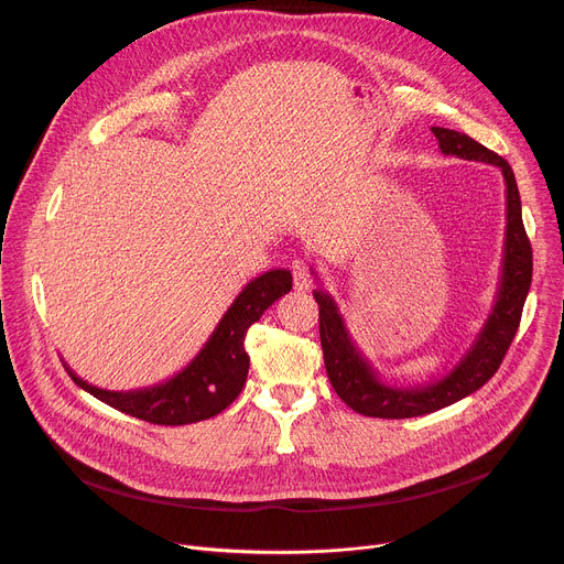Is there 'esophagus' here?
<instances>
[{"label": "esophagus", "instance_id": "esophagus-1", "mask_svg": "<svg viewBox=\"0 0 564 564\" xmlns=\"http://www.w3.org/2000/svg\"><path fill=\"white\" fill-rule=\"evenodd\" d=\"M292 276H294V288L296 290H310L312 285V274H310V265L301 259L292 261Z\"/></svg>", "mask_w": 564, "mask_h": 564}]
</instances>
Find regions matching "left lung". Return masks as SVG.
<instances>
[{"label": "left lung", "mask_w": 564, "mask_h": 564, "mask_svg": "<svg viewBox=\"0 0 564 564\" xmlns=\"http://www.w3.org/2000/svg\"><path fill=\"white\" fill-rule=\"evenodd\" d=\"M431 131L437 138L444 155L477 160V163L500 167L505 176L507 231L500 285L489 318L477 333L473 346L453 366V370L431 383H420L411 388L390 386L381 381L379 372L355 346L346 328V321L339 312V305L328 294V290L318 285L312 294L318 303V335L321 348H324L328 379L346 404L366 417L404 420L429 415L455 404V401L485 386L498 372L518 333L522 307L531 285L533 252L524 231L520 192L511 165L502 155L494 153L485 144L475 142L466 133L444 127H431Z\"/></svg>", "instance_id": "1"}]
</instances>
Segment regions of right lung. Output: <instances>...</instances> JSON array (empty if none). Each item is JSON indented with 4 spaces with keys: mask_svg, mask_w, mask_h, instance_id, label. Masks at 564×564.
<instances>
[{
    "mask_svg": "<svg viewBox=\"0 0 564 564\" xmlns=\"http://www.w3.org/2000/svg\"><path fill=\"white\" fill-rule=\"evenodd\" d=\"M292 290L290 270H270L252 279L227 307L200 352L172 379L140 390H105L79 379L66 364L68 377L111 409L158 426H183L223 413L243 390L250 355L246 335L254 321Z\"/></svg>",
    "mask_w": 564,
    "mask_h": 564,
    "instance_id": "1",
    "label": "right lung"
}]
</instances>
